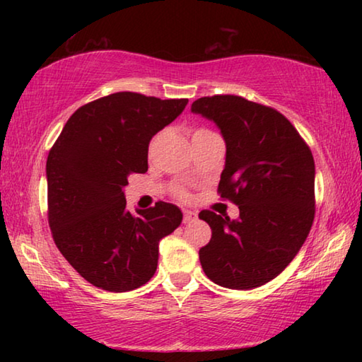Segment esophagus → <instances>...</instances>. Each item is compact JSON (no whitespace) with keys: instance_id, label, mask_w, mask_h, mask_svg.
<instances>
[{"instance_id":"obj_1","label":"esophagus","mask_w":362,"mask_h":362,"mask_svg":"<svg viewBox=\"0 0 362 362\" xmlns=\"http://www.w3.org/2000/svg\"><path fill=\"white\" fill-rule=\"evenodd\" d=\"M198 218V214L193 211H183V223H193Z\"/></svg>"}]
</instances>
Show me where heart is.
<instances>
[{"label": "heart", "instance_id": "b5f03b06", "mask_svg": "<svg viewBox=\"0 0 362 362\" xmlns=\"http://www.w3.org/2000/svg\"><path fill=\"white\" fill-rule=\"evenodd\" d=\"M201 131H203V129H201ZM177 196H179V198H188V193L183 188H180V189H177Z\"/></svg>", "mask_w": 362, "mask_h": 362}]
</instances>
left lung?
<instances>
[{
    "instance_id": "obj_1",
    "label": "left lung",
    "mask_w": 362,
    "mask_h": 362,
    "mask_svg": "<svg viewBox=\"0 0 362 362\" xmlns=\"http://www.w3.org/2000/svg\"><path fill=\"white\" fill-rule=\"evenodd\" d=\"M192 112L216 122L225 140L218 192L240 217L201 211L212 238L199 262L212 283L260 287L298 254L315 218V159L296 127L276 110L240 95L194 100Z\"/></svg>"
}]
</instances>
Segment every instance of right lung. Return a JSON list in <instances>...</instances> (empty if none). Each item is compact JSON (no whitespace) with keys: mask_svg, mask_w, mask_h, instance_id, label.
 <instances>
[{"mask_svg":"<svg viewBox=\"0 0 362 362\" xmlns=\"http://www.w3.org/2000/svg\"><path fill=\"white\" fill-rule=\"evenodd\" d=\"M187 103L137 93L110 94L78 108L49 151L52 238L93 286L127 292L148 283L158 267L159 241L182 223V211L164 201L131 214L124 187L131 174L148 170L150 140Z\"/></svg>","mask_w":362,"mask_h":362,"instance_id":"1","label":"right lung"}]
</instances>
